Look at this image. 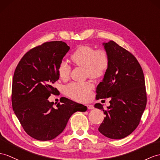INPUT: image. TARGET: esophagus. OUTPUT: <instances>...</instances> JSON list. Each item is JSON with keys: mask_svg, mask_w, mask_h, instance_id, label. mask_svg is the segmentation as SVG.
Wrapping results in <instances>:
<instances>
[{"mask_svg": "<svg viewBox=\"0 0 160 160\" xmlns=\"http://www.w3.org/2000/svg\"><path fill=\"white\" fill-rule=\"evenodd\" d=\"M87 107H88V109H89V110L93 109V108H94L93 105H92V104H87Z\"/></svg>", "mask_w": 160, "mask_h": 160, "instance_id": "1", "label": "esophagus"}]
</instances>
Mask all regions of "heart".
Returning a JSON list of instances; mask_svg holds the SVG:
<instances>
[{
  "instance_id": "obj_1",
  "label": "heart",
  "mask_w": 160,
  "mask_h": 160,
  "mask_svg": "<svg viewBox=\"0 0 160 160\" xmlns=\"http://www.w3.org/2000/svg\"><path fill=\"white\" fill-rule=\"evenodd\" d=\"M71 60L77 66L85 67L87 75L92 78H99L106 72L109 64V58L106 51L96 49L91 46L81 45L74 51ZM71 72V67L65 61H62L58 67V73L62 79H67ZM92 83H72L66 88V92L71 98L85 101L92 95Z\"/></svg>"
}]
</instances>
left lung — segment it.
Here are the masks:
<instances>
[{
	"label": "left lung",
	"mask_w": 160,
	"mask_h": 160,
	"mask_svg": "<svg viewBox=\"0 0 160 160\" xmlns=\"http://www.w3.org/2000/svg\"><path fill=\"white\" fill-rule=\"evenodd\" d=\"M102 45L109 58L104 78L96 88V100L111 98L110 106L94 107L106 117L98 131L111 139H122L138 126L147 104L144 74L141 65L131 53L112 41Z\"/></svg>",
	"instance_id": "left-lung-1"
}]
</instances>
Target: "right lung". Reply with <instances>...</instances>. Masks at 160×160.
<instances>
[{
    "instance_id": "add662e5",
    "label": "right lung",
    "mask_w": 160,
    "mask_h": 160,
    "mask_svg": "<svg viewBox=\"0 0 160 160\" xmlns=\"http://www.w3.org/2000/svg\"><path fill=\"white\" fill-rule=\"evenodd\" d=\"M70 47L62 41L47 42L27 52L19 61L12 84V107L25 132L45 141L60 134L71 115L88 108L67 98L56 107L49 102L57 92L53 84L60 78L58 67Z\"/></svg>"
}]
</instances>
